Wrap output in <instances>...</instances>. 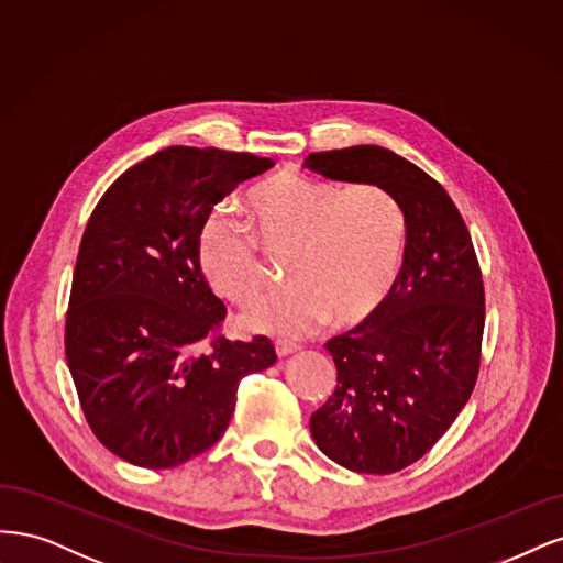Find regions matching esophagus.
<instances>
[{
  "label": "esophagus",
  "mask_w": 563,
  "mask_h": 563,
  "mask_svg": "<svg viewBox=\"0 0 563 563\" xmlns=\"http://www.w3.org/2000/svg\"><path fill=\"white\" fill-rule=\"evenodd\" d=\"M297 351H299L297 343L276 341V355H278V357H287V355H292V353H297Z\"/></svg>",
  "instance_id": "esophagus-1"
}]
</instances>
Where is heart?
I'll return each instance as SVG.
<instances>
[{
    "mask_svg": "<svg viewBox=\"0 0 563 563\" xmlns=\"http://www.w3.org/2000/svg\"><path fill=\"white\" fill-rule=\"evenodd\" d=\"M252 234L210 220L198 235V266L220 297L247 303L264 287L257 243L289 252L280 292L243 313V328L299 336L328 318L357 324L376 313L402 266L405 220L393 196L374 185L341 187L297 173L271 177L245 201Z\"/></svg>",
    "mask_w": 563,
    "mask_h": 563,
    "instance_id": "obj_1",
    "label": "heart"
}]
</instances>
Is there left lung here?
Listing matches in <instances>:
<instances>
[{
    "label": "left lung",
    "mask_w": 563,
    "mask_h": 563,
    "mask_svg": "<svg viewBox=\"0 0 563 563\" xmlns=\"http://www.w3.org/2000/svg\"><path fill=\"white\" fill-rule=\"evenodd\" d=\"M303 168L393 196L407 224L400 276L378 311L328 341L336 390L311 434L334 463L397 473L434 446L473 395L484 285L470 231L440 183L376 144L308 154Z\"/></svg>",
    "instance_id": "left-lung-1"
}]
</instances>
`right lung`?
<instances>
[{
    "label": "right lung",
    "instance_id": "1",
    "mask_svg": "<svg viewBox=\"0 0 563 563\" xmlns=\"http://www.w3.org/2000/svg\"><path fill=\"white\" fill-rule=\"evenodd\" d=\"M274 161L168 147L102 194L79 245L65 357L96 438L119 459L166 470L222 438L239 384L271 367L266 336L220 334L224 303L198 266L212 208Z\"/></svg>",
    "mask_w": 563,
    "mask_h": 563
}]
</instances>
